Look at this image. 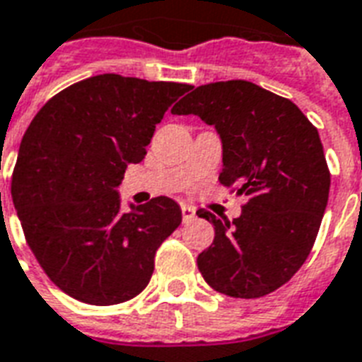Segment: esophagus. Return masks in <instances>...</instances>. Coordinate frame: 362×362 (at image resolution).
Segmentation results:
<instances>
[{"label":"esophagus","instance_id":"1","mask_svg":"<svg viewBox=\"0 0 362 362\" xmlns=\"http://www.w3.org/2000/svg\"><path fill=\"white\" fill-rule=\"evenodd\" d=\"M181 216H183L185 223H189L194 219V216H197V210H194L192 206H187V204H183V206H181Z\"/></svg>","mask_w":362,"mask_h":362}]
</instances>
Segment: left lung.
Wrapping results in <instances>:
<instances>
[{
	"instance_id": "left-lung-1",
	"label": "left lung",
	"mask_w": 362,
	"mask_h": 362,
	"mask_svg": "<svg viewBox=\"0 0 362 362\" xmlns=\"http://www.w3.org/2000/svg\"><path fill=\"white\" fill-rule=\"evenodd\" d=\"M171 112L216 126L219 181L248 197L233 223L197 211L216 229L197 259L204 281L230 298L271 294L305 263L326 210L330 171L317 127L290 99L244 80L192 88Z\"/></svg>"
}]
</instances>
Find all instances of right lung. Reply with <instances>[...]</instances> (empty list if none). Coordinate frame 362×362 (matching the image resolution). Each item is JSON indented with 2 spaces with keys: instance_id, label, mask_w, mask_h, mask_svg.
<instances>
[{
  "instance_id": "right-lung-1",
  "label": "right lung",
  "mask_w": 362,
  "mask_h": 362,
  "mask_svg": "<svg viewBox=\"0 0 362 362\" xmlns=\"http://www.w3.org/2000/svg\"><path fill=\"white\" fill-rule=\"evenodd\" d=\"M191 86L100 74L72 83L30 122L11 194L51 282L89 305H116L151 281L160 244L181 225L168 197L119 210L116 187L145 158L156 124Z\"/></svg>"
}]
</instances>
